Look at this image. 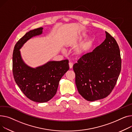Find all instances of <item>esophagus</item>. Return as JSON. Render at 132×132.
<instances>
[{"mask_svg": "<svg viewBox=\"0 0 132 132\" xmlns=\"http://www.w3.org/2000/svg\"><path fill=\"white\" fill-rule=\"evenodd\" d=\"M69 66L70 69H71L72 68V67H73V64L71 62H69Z\"/></svg>", "mask_w": 132, "mask_h": 132, "instance_id": "obj_1", "label": "esophagus"}]
</instances>
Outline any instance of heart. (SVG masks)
I'll return each mask as SVG.
<instances>
[{"instance_id":"obj_1","label":"heart","mask_w":132,"mask_h":132,"mask_svg":"<svg viewBox=\"0 0 132 132\" xmlns=\"http://www.w3.org/2000/svg\"><path fill=\"white\" fill-rule=\"evenodd\" d=\"M80 38H81V37ZM92 42H93V40H92V39H90V40H89V43H92ZM70 43H68V45H70ZM81 50H79V51H78V53H80L81 52Z\"/></svg>"}]
</instances>
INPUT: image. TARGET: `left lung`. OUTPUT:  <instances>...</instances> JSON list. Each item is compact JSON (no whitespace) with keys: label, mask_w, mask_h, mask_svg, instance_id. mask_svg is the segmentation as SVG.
Returning <instances> with one entry per match:
<instances>
[{"label":"left lung","mask_w":132,"mask_h":132,"mask_svg":"<svg viewBox=\"0 0 132 132\" xmlns=\"http://www.w3.org/2000/svg\"><path fill=\"white\" fill-rule=\"evenodd\" d=\"M104 41L74 64L76 84L79 93L88 101L109 95L117 83L121 68L119 46L108 32Z\"/></svg>","instance_id":"obj_1"}]
</instances>
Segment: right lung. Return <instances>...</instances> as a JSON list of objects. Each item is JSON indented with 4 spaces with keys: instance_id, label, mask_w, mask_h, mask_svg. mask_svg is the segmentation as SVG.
Here are the masks:
<instances>
[{
    "instance_id": "obj_1",
    "label": "right lung",
    "mask_w": 132,
    "mask_h": 132,
    "mask_svg": "<svg viewBox=\"0 0 132 132\" xmlns=\"http://www.w3.org/2000/svg\"><path fill=\"white\" fill-rule=\"evenodd\" d=\"M43 28L30 30L15 44L13 53V74L21 91L34 102L48 101L56 93L61 78L69 69V61H50L36 69L27 65L22 60L19 50L28 39L40 35Z\"/></svg>"
}]
</instances>
